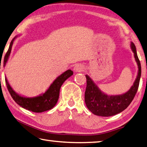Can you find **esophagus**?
<instances>
[{
  "label": "esophagus",
  "mask_w": 147,
  "mask_h": 147,
  "mask_svg": "<svg viewBox=\"0 0 147 147\" xmlns=\"http://www.w3.org/2000/svg\"><path fill=\"white\" fill-rule=\"evenodd\" d=\"M74 70L76 72H80L84 70V66L83 64H77L75 65L74 68Z\"/></svg>",
  "instance_id": "34e87169"
}]
</instances>
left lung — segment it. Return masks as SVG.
<instances>
[{"label":"left lung","instance_id":"left-lung-1","mask_svg":"<svg viewBox=\"0 0 147 147\" xmlns=\"http://www.w3.org/2000/svg\"><path fill=\"white\" fill-rule=\"evenodd\" d=\"M131 50L138 66V71L133 85L126 93L121 95H107L102 92L88 75H86V88L84 101L88 109L94 114L102 117H109L123 112L128 107L135 97L140 84L141 67L134 44L131 42Z\"/></svg>","mask_w":147,"mask_h":147}]
</instances>
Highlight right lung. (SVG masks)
Returning a JSON list of instances; mask_svg holds the SVG:
<instances>
[{
  "label": "right lung",
  "instance_id": "1",
  "mask_svg": "<svg viewBox=\"0 0 147 147\" xmlns=\"http://www.w3.org/2000/svg\"><path fill=\"white\" fill-rule=\"evenodd\" d=\"M17 37L16 36L13 38L11 43H10L9 49L4 57V66H6L10 53H11L13 44L14 40ZM73 74L74 72L71 69H68V70L64 71V73L58 76L54 80L45 93L33 97H27L20 96L17 92H15L13 89L11 88L6 78H5V81H6L7 90H8L9 94H11L12 98L20 107L33 112L40 113L51 110L55 106L59 99V92H60V88L62 84L67 79L73 75Z\"/></svg>",
  "mask_w": 147,
  "mask_h": 147
}]
</instances>
